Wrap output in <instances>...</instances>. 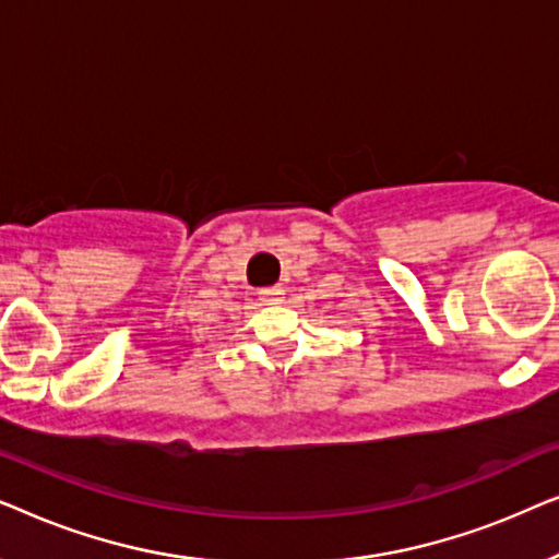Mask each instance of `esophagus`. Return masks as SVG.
Segmentation results:
<instances>
[{
    "label": "esophagus",
    "instance_id": "34e87169",
    "mask_svg": "<svg viewBox=\"0 0 559 559\" xmlns=\"http://www.w3.org/2000/svg\"><path fill=\"white\" fill-rule=\"evenodd\" d=\"M282 295H285V289H282V287H264L262 293H259V300H262V302H277Z\"/></svg>",
    "mask_w": 559,
    "mask_h": 559
}]
</instances>
